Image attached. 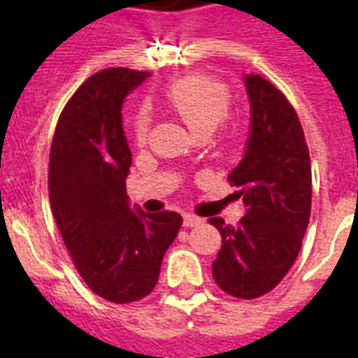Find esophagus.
<instances>
[{
    "instance_id": "1",
    "label": "esophagus",
    "mask_w": 358,
    "mask_h": 358,
    "mask_svg": "<svg viewBox=\"0 0 358 358\" xmlns=\"http://www.w3.org/2000/svg\"><path fill=\"white\" fill-rule=\"evenodd\" d=\"M202 223V219L199 215H193V213H185L184 215V227L191 229V227H199Z\"/></svg>"
}]
</instances>
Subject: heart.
<instances>
[{"mask_svg": "<svg viewBox=\"0 0 358 358\" xmlns=\"http://www.w3.org/2000/svg\"><path fill=\"white\" fill-rule=\"evenodd\" d=\"M167 108L196 137H208L227 119L232 96L227 85L206 76H185L173 81L163 92ZM152 119L148 111H139L134 120V139L145 145L150 137Z\"/></svg>", "mask_w": 358, "mask_h": 358, "instance_id": "heart-1", "label": "heart"}]
</instances>
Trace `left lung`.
Instances as JSON below:
<instances>
[{
    "label": "left lung",
    "instance_id": "left-lung-1",
    "mask_svg": "<svg viewBox=\"0 0 358 358\" xmlns=\"http://www.w3.org/2000/svg\"><path fill=\"white\" fill-rule=\"evenodd\" d=\"M250 100L247 152L229 182L247 212L236 227L221 217L210 224L223 243L212 273L223 292L239 299L269 294L294 266L312 206V169L294 106L262 76H245Z\"/></svg>",
    "mask_w": 358,
    "mask_h": 358
}]
</instances>
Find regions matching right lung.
<instances>
[{
	"label": "right lung",
	"mask_w": 358,
	"mask_h": 358,
	"mask_svg": "<svg viewBox=\"0 0 358 358\" xmlns=\"http://www.w3.org/2000/svg\"><path fill=\"white\" fill-rule=\"evenodd\" d=\"M148 76L120 66L92 74L61 111L50 148V204L66 250L87 286L117 305L156 288L163 255L182 227L176 212L128 206L131 152L120 109Z\"/></svg>",
	"instance_id": "add662e5"
}]
</instances>
